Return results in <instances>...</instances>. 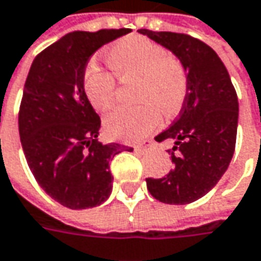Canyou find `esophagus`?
<instances>
[{"instance_id":"1","label":"esophagus","mask_w":261,"mask_h":261,"mask_svg":"<svg viewBox=\"0 0 261 261\" xmlns=\"http://www.w3.org/2000/svg\"><path fill=\"white\" fill-rule=\"evenodd\" d=\"M151 147H152V142H151V141H144L142 144H139V145H137V147H135V150L147 151V150H150Z\"/></svg>"}]
</instances>
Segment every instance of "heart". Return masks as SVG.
<instances>
[{"label": "heart", "instance_id": "obj_1", "mask_svg": "<svg viewBox=\"0 0 261 261\" xmlns=\"http://www.w3.org/2000/svg\"><path fill=\"white\" fill-rule=\"evenodd\" d=\"M107 64L122 82L137 81L138 107H119L106 117V129L113 138L138 141L162 123V113L175 114L187 97L188 81L184 66L160 44L144 36H126L106 53ZM84 88L91 104L99 111L113 106L116 79L95 63L85 70Z\"/></svg>", "mask_w": 261, "mask_h": 261}]
</instances>
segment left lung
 <instances>
[{"label":"left lung","mask_w":261,"mask_h":261,"mask_svg":"<svg viewBox=\"0 0 261 261\" xmlns=\"http://www.w3.org/2000/svg\"><path fill=\"white\" fill-rule=\"evenodd\" d=\"M172 51L187 72L188 89L180 114L157 142L172 141L173 169L162 177H147V188L159 201L189 204L204 197L220 180L232 160L238 97L229 73L213 48L189 35L139 29Z\"/></svg>","instance_id":"obj_1"}]
</instances>
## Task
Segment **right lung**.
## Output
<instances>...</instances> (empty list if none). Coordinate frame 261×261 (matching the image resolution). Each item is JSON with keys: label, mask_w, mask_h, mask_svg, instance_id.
Masks as SVG:
<instances>
[{"label": "right lung", "mask_w": 261, "mask_h": 261, "mask_svg": "<svg viewBox=\"0 0 261 261\" xmlns=\"http://www.w3.org/2000/svg\"><path fill=\"white\" fill-rule=\"evenodd\" d=\"M129 29L74 31L33 60L19 111L24 157L39 187L61 205L97 207L111 194L110 160L122 151L98 142L101 120L86 97L85 69L98 48Z\"/></svg>", "instance_id": "add662e5"}]
</instances>
